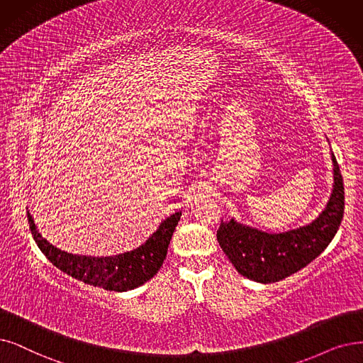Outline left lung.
I'll return each instance as SVG.
<instances>
[{
	"instance_id": "8db88e82",
	"label": "left lung",
	"mask_w": 363,
	"mask_h": 363,
	"mask_svg": "<svg viewBox=\"0 0 363 363\" xmlns=\"http://www.w3.org/2000/svg\"><path fill=\"white\" fill-rule=\"evenodd\" d=\"M333 183L325 208L307 225L267 232L230 217L222 220L217 241L235 269L253 281L275 283L307 267L335 237L344 213V184L335 155L330 152Z\"/></svg>"
}]
</instances>
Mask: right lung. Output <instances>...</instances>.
I'll list each match as a JSON object with an SVG mask.
<instances>
[{
	"label": "right lung",
	"instance_id": "1",
	"mask_svg": "<svg viewBox=\"0 0 363 363\" xmlns=\"http://www.w3.org/2000/svg\"><path fill=\"white\" fill-rule=\"evenodd\" d=\"M180 217L182 211L168 216L159 223L153 234L134 250L114 256H86L68 253L49 242L40 234L34 217L28 211V222L38 249L57 269L86 284L114 292L133 291L155 277L167 257L172 232Z\"/></svg>",
	"mask_w": 363,
	"mask_h": 363
}]
</instances>
